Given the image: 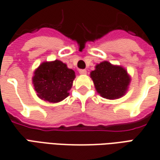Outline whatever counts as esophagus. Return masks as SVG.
Wrapping results in <instances>:
<instances>
[{"mask_svg": "<svg viewBox=\"0 0 160 160\" xmlns=\"http://www.w3.org/2000/svg\"><path fill=\"white\" fill-rule=\"evenodd\" d=\"M79 73L82 74V75H85L87 73V70L86 69H80L79 70Z\"/></svg>", "mask_w": 160, "mask_h": 160, "instance_id": "34e87169", "label": "esophagus"}]
</instances>
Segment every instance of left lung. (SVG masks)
I'll return each instance as SVG.
<instances>
[{
	"mask_svg": "<svg viewBox=\"0 0 160 160\" xmlns=\"http://www.w3.org/2000/svg\"><path fill=\"white\" fill-rule=\"evenodd\" d=\"M90 75L97 92L102 98L110 100L123 97L131 82V77L124 68L112 65L107 61L96 65Z\"/></svg>",
	"mask_w": 160,
	"mask_h": 160,
	"instance_id": "left-lung-1",
	"label": "left lung"
}]
</instances>
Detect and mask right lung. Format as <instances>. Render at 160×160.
I'll return each instance as SVG.
<instances>
[{"instance_id":"obj_1","label":"right lung","mask_w":160,"mask_h":160,"mask_svg":"<svg viewBox=\"0 0 160 160\" xmlns=\"http://www.w3.org/2000/svg\"><path fill=\"white\" fill-rule=\"evenodd\" d=\"M75 72L59 60L44 62L35 69L32 78L34 90L40 99L59 102L69 95Z\"/></svg>"}]
</instances>
